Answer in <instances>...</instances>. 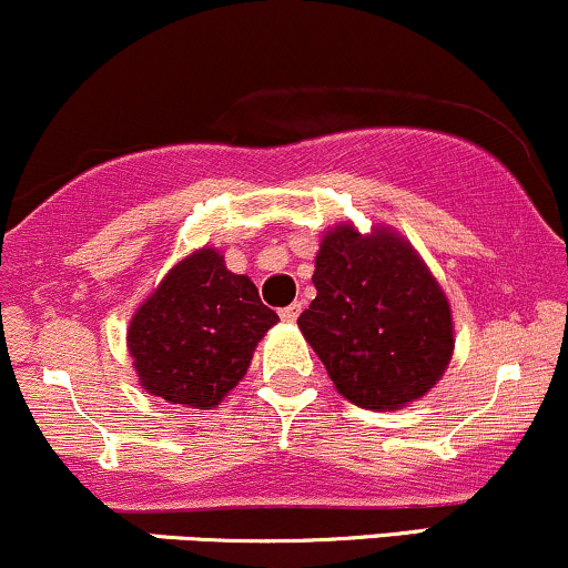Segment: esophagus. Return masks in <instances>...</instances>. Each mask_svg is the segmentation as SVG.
<instances>
[{"mask_svg": "<svg viewBox=\"0 0 568 568\" xmlns=\"http://www.w3.org/2000/svg\"><path fill=\"white\" fill-rule=\"evenodd\" d=\"M300 311H303V303H292V305H286V308H282L278 311V316L284 318V322H297V316H300Z\"/></svg>", "mask_w": 568, "mask_h": 568, "instance_id": "obj_1", "label": "esophagus"}]
</instances>
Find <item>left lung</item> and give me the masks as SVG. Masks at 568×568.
<instances>
[{"label": "left lung", "instance_id": "left-lung-1", "mask_svg": "<svg viewBox=\"0 0 568 568\" xmlns=\"http://www.w3.org/2000/svg\"><path fill=\"white\" fill-rule=\"evenodd\" d=\"M313 284L297 326L339 396L393 412L436 388L455 353L452 305L402 233L337 223L318 244Z\"/></svg>", "mask_w": 568, "mask_h": 568}]
</instances>
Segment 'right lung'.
Wrapping results in <instances>:
<instances>
[{
  "mask_svg": "<svg viewBox=\"0 0 568 568\" xmlns=\"http://www.w3.org/2000/svg\"><path fill=\"white\" fill-rule=\"evenodd\" d=\"M278 316L250 276L202 246L166 271L126 326L140 388L170 404L212 409L242 383Z\"/></svg>",
  "mask_w": 568,
  "mask_h": 568,
  "instance_id": "right-lung-1",
  "label": "right lung"
}]
</instances>
